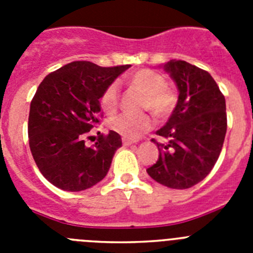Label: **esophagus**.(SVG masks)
I'll return each mask as SVG.
<instances>
[{
	"label": "esophagus",
	"mask_w": 253,
	"mask_h": 253,
	"mask_svg": "<svg viewBox=\"0 0 253 253\" xmlns=\"http://www.w3.org/2000/svg\"><path fill=\"white\" fill-rule=\"evenodd\" d=\"M123 144H124L125 147H128V146H131V144H134V142L130 139H126V138H123Z\"/></svg>",
	"instance_id": "34e87169"
}]
</instances>
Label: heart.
Masks as SVG:
<instances>
[{"instance_id": "obj_1", "label": "heart", "mask_w": 253, "mask_h": 253, "mask_svg": "<svg viewBox=\"0 0 253 253\" xmlns=\"http://www.w3.org/2000/svg\"><path fill=\"white\" fill-rule=\"evenodd\" d=\"M128 81L133 88L143 93L142 109L152 111L156 116H166L171 113L175 106L176 96L166 86V80L162 75L151 69H139L129 77ZM100 101L105 111L113 113L119 102V84L116 82L109 84L102 92ZM109 126L124 138L135 139L152 128V119L146 114H120L109 120Z\"/></svg>"}]
</instances>
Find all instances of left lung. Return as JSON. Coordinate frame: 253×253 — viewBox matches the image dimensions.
<instances>
[{
    "label": "left lung",
    "instance_id": "obj_1",
    "mask_svg": "<svg viewBox=\"0 0 253 253\" xmlns=\"http://www.w3.org/2000/svg\"><path fill=\"white\" fill-rule=\"evenodd\" d=\"M173 80L178 100L157 135V162L147 169L158 184L189 189L204 180L218 160L227 131L225 99L209 72L185 60L171 59L162 66Z\"/></svg>",
    "mask_w": 253,
    "mask_h": 253
}]
</instances>
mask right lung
Segmentation results:
<instances>
[{
	"instance_id": "right-lung-1",
	"label": "right lung",
	"mask_w": 253,
	"mask_h": 253,
	"mask_svg": "<svg viewBox=\"0 0 253 253\" xmlns=\"http://www.w3.org/2000/svg\"><path fill=\"white\" fill-rule=\"evenodd\" d=\"M129 67L72 62L49 73L38 87L29 113V144L42 175L58 189L82 191L107 175L122 138L110 130L87 147L84 137L99 123L105 88Z\"/></svg>"
}]
</instances>
